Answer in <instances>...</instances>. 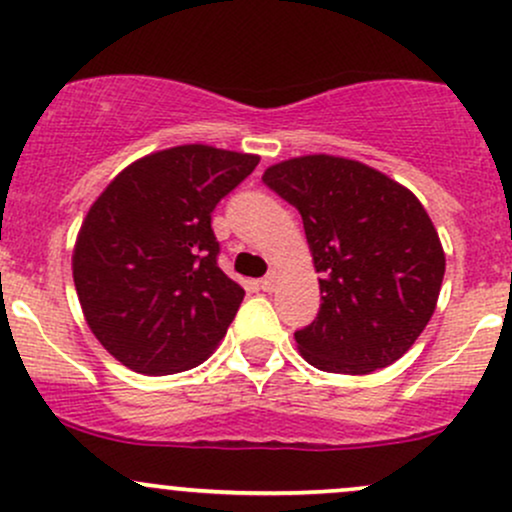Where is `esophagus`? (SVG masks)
<instances>
[{"label": "esophagus", "instance_id": "esophagus-1", "mask_svg": "<svg viewBox=\"0 0 512 512\" xmlns=\"http://www.w3.org/2000/svg\"><path fill=\"white\" fill-rule=\"evenodd\" d=\"M277 269H269L267 272V277H262V282H260V286L265 291H274V286H277Z\"/></svg>", "mask_w": 512, "mask_h": 512}]
</instances>
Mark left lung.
Listing matches in <instances>:
<instances>
[{
  "mask_svg": "<svg viewBox=\"0 0 512 512\" xmlns=\"http://www.w3.org/2000/svg\"><path fill=\"white\" fill-rule=\"evenodd\" d=\"M262 182L296 206L320 282V311L296 330L320 372L369 374L406 355L432 318L445 252L413 192L357 160L306 155Z\"/></svg>",
  "mask_w": 512,
  "mask_h": 512,
  "instance_id": "obj_1",
  "label": "left lung"
}]
</instances>
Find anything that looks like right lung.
I'll return each instance as SVG.
<instances>
[{"mask_svg":"<svg viewBox=\"0 0 512 512\" xmlns=\"http://www.w3.org/2000/svg\"><path fill=\"white\" fill-rule=\"evenodd\" d=\"M260 157L179 145L123 170L77 235L72 277L109 355L138 374H174L211 355L243 286L218 267L211 213Z\"/></svg>","mask_w":512,"mask_h":512,"instance_id":"1","label":"right lung"}]
</instances>
